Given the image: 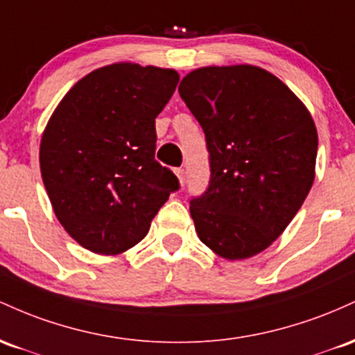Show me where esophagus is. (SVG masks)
Listing matches in <instances>:
<instances>
[{"instance_id":"34e87169","label":"esophagus","mask_w":355,"mask_h":355,"mask_svg":"<svg viewBox=\"0 0 355 355\" xmlns=\"http://www.w3.org/2000/svg\"><path fill=\"white\" fill-rule=\"evenodd\" d=\"M174 173H176L179 182H181V186H184V182H186V171L182 169V167H178V169L174 171Z\"/></svg>"}]
</instances>
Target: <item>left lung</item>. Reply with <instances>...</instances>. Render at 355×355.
I'll use <instances>...</instances> for the list:
<instances>
[{"mask_svg":"<svg viewBox=\"0 0 355 355\" xmlns=\"http://www.w3.org/2000/svg\"><path fill=\"white\" fill-rule=\"evenodd\" d=\"M179 95L209 153L208 188L189 201L199 240L226 260L263 252L313 184L318 139L309 110L284 82L252 65L191 71Z\"/></svg>","mask_w":355,"mask_h":355,"instance_id":"8db88e82","label":"left lung"}]
</instances>
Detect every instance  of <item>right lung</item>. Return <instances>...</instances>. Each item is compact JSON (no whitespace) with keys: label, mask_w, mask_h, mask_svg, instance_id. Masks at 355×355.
<instances>
[{"label":"right lung","mask_w":355,"mask_h":355,"mask_svg":"<svg viewBox=\"0 0 355 355\" xmlns=\"http://www.w3.org/2000/svg\"><path fill=\"white\" fill-rule=\"evenodd\" d=\"M178 71L115 63L83 77L42 137L40 167L58 221L83 248L117 254L137 245L179 179L156 161V117Z\"/></svg>","instance_id":"1"}]
</instances>
